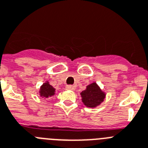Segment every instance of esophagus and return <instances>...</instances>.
<instances>
[{"label":"esophagus","instance_id":"34e87169","mask_svg":"<svg viewBox=\"0 0 148 148\" xmlns=\"http://www.w3.org/2000/svg\"><path fill=\"white\" fill-rule=\"evenodd\" d=\"M66 89L67 90H73L75 89V86H73V85H68V86H66Z\"/></svg>","mask_w":148,"mask_h":148}]
</instances>
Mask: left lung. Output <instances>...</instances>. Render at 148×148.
Here are the masks:
<instances>
[{"label": "left lung", "instance_id": "left-lung-1", "mask_svg": "<svg viewBox=\"0 0 148 148\" xmlns=\"http://www.w3.org/2000/svg\"><path fill=\"white\" fill-rule=\"evenodd\" d=\"M81 100L86 107H97L104 101L106 93L102 90L99 85L93 82L86 86V90L80 93Z\"/></svg>", "mask_w": 148, "mask_h": 148}]
</instances>
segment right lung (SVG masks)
I'll return each instance as SVG.
<instances>
[{"mask_svg":"<svg viewBox=\"0 0 148 148\" xmlns=\"http://www.w3.org/2000/svg\"><path fill=\"white\" fill-rule=\"evenodd\" d=\"M39 96L43 99H49L55 94V89L50 85L49 81H46L40 86L39 91Z\"/></svg>","mask_w":148,"mask_h":148,"instance_id":"add662e5","label":"right lung"}]
</instances>
